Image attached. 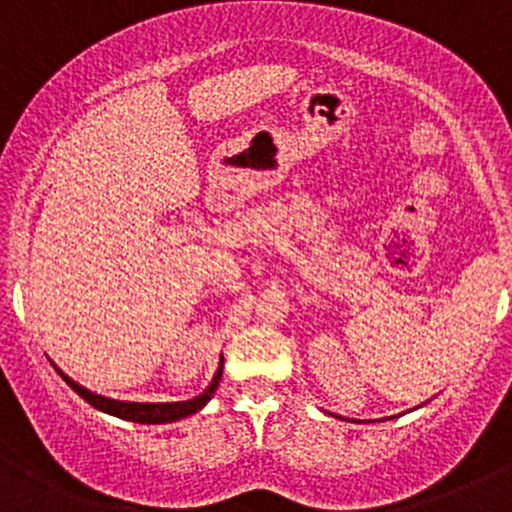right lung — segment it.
Masks as SVG:
<instances>
[{
	"label": "right lung",
	"instance_id": "right-lung-1",
	"mask_svg": "<svg viewBox=\"0 0 512 512\" xmlns=\"http://www.w3.org/2000/svg\"><path fill=\"white\" fill-rule=\"evenodd\" d=\"M222 366L224 364H219L212 383L205 388V393L197 395V398H192V400H180V403H124V400H112V398H104V395L90 393V390L82 388L80 383H75L73 378L65 376L60 368H58V373H60V378H63V381L68 383V386L73 388L82 400H87V403L92 405V408L109 412V415H114V417H122V420L141 422V425H163V422L183 420V417L192 415V412L205 408V403L212 398L214 390H217V386H219V381H222Z\"/></svg>",
	"mask_w": 512,
	"mask_h": 512
}]
</instances>
